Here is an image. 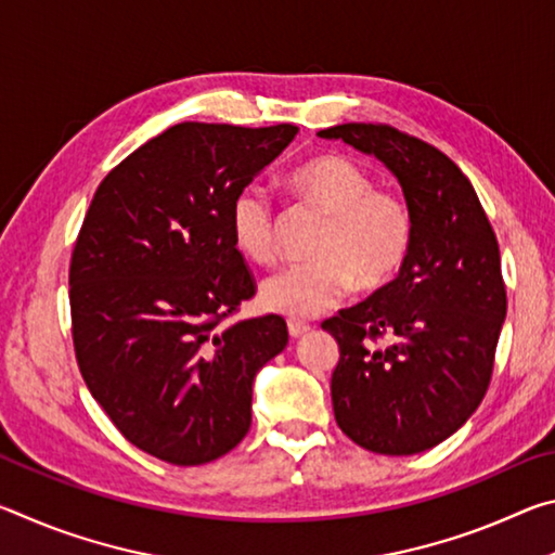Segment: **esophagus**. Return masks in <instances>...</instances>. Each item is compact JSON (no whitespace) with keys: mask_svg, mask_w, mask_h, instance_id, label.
<instances>
[{"mask_svg":"<svg viewBox=\"0 0 555 555\" xmlns=\"http://www.w3.org/2000/svg\"><path fill=\"white\" fill-rule=\"evenodd\" d=\"M308 331H311V325H308V323L296 321V318H291V321H288V335L291 337H300V335H306Z\"/></svg>","mask_w":555,"mask_h":555,"instance_id":"obj_1","label":"esophagus"}]
</instances>
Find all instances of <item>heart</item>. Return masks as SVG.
<instances>
[{
	"label": "heart",
	"mask_w": 555,
	"mask_h": 555,
	"mask_svg": "<svg viewBox=\"0 0 555 555\" xmlns=\"http://www.w3.org/2000/svg\"><path fill=\"white\" fill-rule=\"evenodd\" d=\"M300 201L327 215L311 249L315 261L288 267L261 284V304L291 318L331 311L352 286L377 291L399 274L413 244V210L403 195L377 188L367 168L345 156H318L291 173ZM232 240L244 257L274 264L276 205L264 185L247 183L230 205Z\"/></svg>",
	"instance_id": "heart-1"
}]
</instances>
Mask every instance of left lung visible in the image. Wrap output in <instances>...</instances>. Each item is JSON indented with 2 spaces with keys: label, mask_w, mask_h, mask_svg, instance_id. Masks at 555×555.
Masks as SVG:
<instances>
[{
  "label": "left lung",
  "mask_w": 555,
  "mask_h": 555,
  "mask_svg": "<svg viewBox=\"0 0 555 555\" xmlns=\"http://www.w3.org/2000/svg\"><path fill=\"white\" fill-rule=\"evenodd\" d=\"M318 134L387 164L413 210L399 276L323 321L340 345L335 421L372 453H421L453 436L490 387L506 315L500 244L467 176L424 139L379 121Z\"/></svg>",
  "instance_id": "1"
}]
</instances>
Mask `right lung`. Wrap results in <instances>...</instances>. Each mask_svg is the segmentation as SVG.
<instances>
[{
	"mask_svg": "<svg viewBox=\"0 0 555 555\" xmlns=\"http://www.w3.org/2000/svg\"><path fill=\"white\" fill-rule=\"evenodd\" d=\"M298 127L181 121L98 185L70 257L82 379L131 446L205 465L247 436L251 382L288 343L281 315L224 321L257 294L230 205Z\"/></svg>",
	"mask_w": 555,
	"mask_h": 555,
	"instance_id": "1",
	"label": "right lung"
}]
</instances>
